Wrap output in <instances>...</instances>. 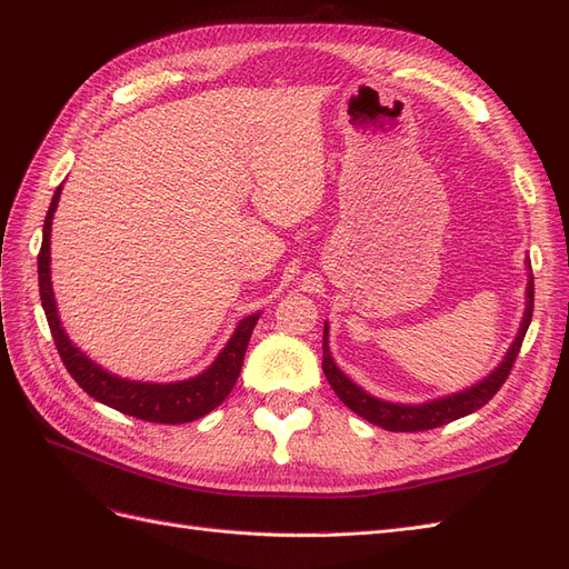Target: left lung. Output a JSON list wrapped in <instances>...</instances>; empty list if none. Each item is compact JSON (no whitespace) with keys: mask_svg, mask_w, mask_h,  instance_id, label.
Listing matches in <instances>:
<instances>
[{"mask_svg":"<svg viewBox=\"0 0 569 569\" xmlns=\"http://www.w3.org/2000/svg\"><path fill=\"white\" fill-rule=\"evenodd\" d=\"M527 268H529V280H527V303H525V316L520 322V330L515 341L510 343V349L506 351L503 360L498 363L485 380H479L477 385L441 396V399H432L425 403H391L382 401L377 396L368 393L363 387H358L351 377L343 375L339 366L335 363V358L330 353V325L325 322L322 330V372L327 377V382L335 389L339 396V401L343 406H349L356 416L363 420L387 429V432H425V429H435L441 425H449L458 418L470 416V412L479 410L485 403L493 399V393L503 387L508 380L510 368L515 363V358L520 353L522 339L527 335V327L531 322V311H533V278H531V266L527 258Z\"/></svg>","mask_w":569,"mask_h":569,"instance_id":"8db88e82","label":"left lung"}]
</instances>
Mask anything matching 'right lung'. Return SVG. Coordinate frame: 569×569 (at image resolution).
Masks as SVG:
<instances>
[{"label": "right lung", "mask_w": 569, "mask_h": 569, "mask_svg": "<svg viewBox=\"0 0 569 569\" xmlns=\"http://www.w3.org/2000/svg\"><path fill=\"white\" fill-rule=\"evenodd\" d=\"M61 187H57L54 197H51L49 211L44 218L42 249L38 253V280H40V299H42L49 330H51V337H54V343L66 370L71 372V377L82 387V391H88L94 401L126 412V416H132L137 420L182 425V422L203 418L206 412H211L213 408H218L222 401H226L228 393L232 391L239 370H242V363H244V353L249 347L251 332L258 318H261V311L239 320L232 337L216 356L213 363L203 372L189 377V380L166 382V385L137 382V380H126V377H118L97 366L90 356H84V351H80L76 343L68 339L57 311L54 289H51L49 239H51V218H54V211L59 206Z\"/></svg>", "instance_id": "add662e5"}]
</instances>
